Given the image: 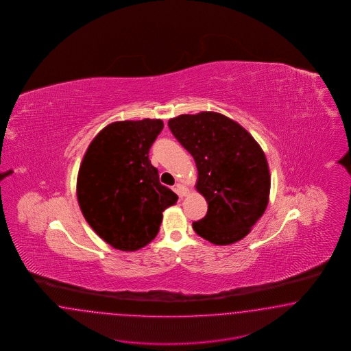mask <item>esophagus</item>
<instances>
[{
    "instance_id": "esophagus-1",
    "label": "esophagus",
    "mask_w": 351,
    "mask_h": 351,
    "mask_svg": "<svg viewBox=\"0 0 351 351\" xmlns=\"http://www.w3.org/2000/svg\"><path fill=\"white\" fill-rule=\"evenodd\" d=\"M175 191H176V193L179 194V197H181V198L189 194V191H188V189H186V188H185L182 184H180V182L175 185Z\"/></svg>"
}]
</instances>
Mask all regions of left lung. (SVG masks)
<instances>
[{"label": "left lung", "mask_w": 351, "mask_h": 351, "mask_svg": "<svg viewBox=\"0 0 351 351\" xmlns=\"http://www.w3.org/2000/svg\"><path fill=\"white\" fill-rule=\"evenodd\" d=\"M169 128L195 160L197 191L208 203L194 232L213 245H232L251 232L269 203L265 153L233 119L201 112L171 118Z\"/></svg>", "instance_id": "8db88e82"}]
</instances>
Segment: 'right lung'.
<instances>
[{"label": "right lung", "instance_id": "add662e5", "mask_svg": "<svg viewBox=\"0 0 351 351\" xmlns=\"http://www.w3.org/2000/svg\"><path fill=\"white\" fill-rule=\"evenodd\" d=\"M160 119L118 121L103 128L86 150L77 199L86 221L108 245L136 251L160 232L162 213L178 195L160 182L149 149Z\"/></svg>", "mask_w": 351, "mask_h": 351}]
</instances>
